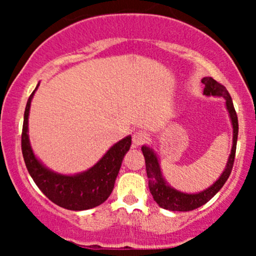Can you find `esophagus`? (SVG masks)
I'll list each match as a JSON object with an SVG mask.
<instances>
[{
  "label": "esophagus",
  "mask_w": 256,
  "mask_h": 256,
  "mask_svg": "<svg viewBox=\"0 0 256 256\" xmlns=\"http://www.w3.org/2000/svg\"><path fill=\"white\" fill-rule=\"evenodd\" d=\"M148 134L143 130H137L132 134V143L134 146H142L143 143H146L148 140Z\"/></svg>",
  "instance_id": "1"
}]
</instances>
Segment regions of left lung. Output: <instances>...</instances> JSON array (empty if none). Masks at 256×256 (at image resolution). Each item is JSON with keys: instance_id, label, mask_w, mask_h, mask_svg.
Listing matches in <instances>:
<instances>
[{"instance_id": "left-lung-1", "label": "left lung", "mask_w": 256, "mask_h": 256, "mask_svg": "<svg viewBox=\"0 0 256 256\" xmlns=\"http://www.w3.org/2000/svg\"><path fill=\"white\" fill-rule=\"evenodd\" d=\"M202 83L204 84V95L206 96H219V98H224L226 101V108H228V114H230V119L232 122V128H234V138H232V149L231 154L228 156V164L220 176L218 180L213 185H210L208 189L198 194H185L178 190L173 189L166 183L165 178L162 177V173L160 170V164L152 152V148L143 146L142 152L146 158V176L149 179V190L152 195V198L161 208L165 210H173V212H189V210H196V208L201 207L202 204H207L210 198L216 195L222 188V185L226 183L228 178L230 177L232 167H234V155H236V146H237V137H238V119H237L236 110H234V104H232V98L226 90L224 85L214 80L212 77H204L202 79Z\"/></svg>"}]
</instances>
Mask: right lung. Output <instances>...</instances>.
Listing matches in <instances>:
<instances>
[{"mask_svg":"<svg viewBox=\"0 0 256 256\" xmlns=\"http://www.w3.org/2000/svg\"><path fill=\"white\" fill-rule=\"evenodd\" d=\"M37 88L28 100L22 124V150L26 168L40 192L55 204L70 210H85L98 207L113 192L122 158L131 146V136L116 142L88 171L74 176H64L46 168L34 156L28 134L30 106Z\"/></svg>","mask_w":256,"mask_h":256,"instance_id":"obj_1","label":"right lung"}]
</instances>
